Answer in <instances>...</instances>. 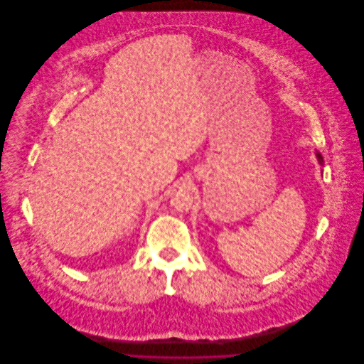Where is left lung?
Masks as SVG:
<instances>
[{
  "instance_id": "1",
  "label": "left lung",
  "mask_w": 364,
  "mask_h": 364,
  "mask_svg": "<svg viewBox=\"0 0 364 364\" xmlns=\"http://www.w3.org/2000/svg\"><path fill=\"white\" fill-rule=\"evenodd\" d=\"M316 158H318V162H319L321 165H323V156H321L318 151H316Z\"/></svg>"
}]
</instances>
